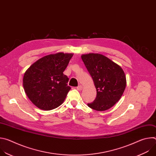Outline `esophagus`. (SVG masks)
<instances>
[{
    "mask_svg": "<svg viewBox=\"0 0 156 156\" xmlns=\"http://www.w3.org/2000/svg\"><path fill=\"white\" fill-rule=\"evenodd\" d=\"M76 89H77V90H78V91H81L82 89H83V87H82L81 85H79L78 86L76 87Z\"/></svg>",
    "mask_w": 156,
    "mask_h": 156,
    "instance_id": "obj_1",
    "label": "esophagus"
}]
</instances>
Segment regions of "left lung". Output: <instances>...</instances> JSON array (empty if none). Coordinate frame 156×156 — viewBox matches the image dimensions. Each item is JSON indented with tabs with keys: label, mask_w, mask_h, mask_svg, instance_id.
Listing matches in <instances>:
<instances>
[{
	"label": "left lung",
	"mask_w": 156,
	"mask_h": 156,
	"mask_svg": "<svg viewBox=\"0 0 156 156\" xmlns=\"http://www.w3.org/2000/svg\"><path fill=\"white\" fill-rule=\"evenodd\" d=\"M86 68L91 76L96 89V99L87 105L98 110H106L122 97L126 87V77L120 66L99 54L81 55Z\"/></svg>",
	"instance_id": "left-lung-1"
}]
</instances>
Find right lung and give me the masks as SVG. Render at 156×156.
<instances>
[{"label":"right lung","mask_w":156,"mask_h":156,"mask_svg":"<svg viewBox=\"0 0 156 156\" xmlns=\"http://www.w3.org/2000/svg\"><path fill=\"white\" fill-rule=\"evenodd\" d=\"M73 54L62 52L44 57L26 71L23 87L28 98L38 108L50 110L60 106L71 87L63 72Z\"/></svg>","instance_id":"obj_1"}]
</instances>
